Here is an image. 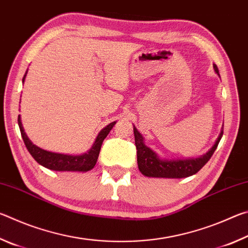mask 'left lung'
Here are the masks:
<instances>
[{
    "instance_id": "left-lung-1",
    "label": "left lung",
    "mask_w": 248,
    "mask_h": 248,
    "mask_svg": "<svg viewBox=\"0 0 248 248\" xmlns=\"http://www.w3.org/2000/svg\"><path fill=\"white\" fill-rule=\"evenodd\" d=\"M213 69L220 77L219 70H217L216 64H213ZM133 132L137 146V161L139 170L146 177L155 178H185L198 173L211 158L222 136H223V129H222L212 148L207 153L200 155L198 157L162 158L158 156V154L155 151L145 145L144 138L142 137V134L138 131V129L134 125Z\"/></svg>"
}]
</instances>
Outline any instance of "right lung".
<instances>
[{"label":"right lung","instance_id":"right-lung-1","mask_svg":"<svg viewBox=\"0 0 248 248\" xmlns=\"http://www.w3.org/2000/svg\"><path fill=\"white\" fill-rule=\"evenodd\" d=\"M26 75L27 71L23 78V83L25 82ZM117 121L110 123L107 124L106 127L100 130L98 136L96 137L94 144L92 145V148L87 151V152L78 155H73L50 152V151L44 150L39 148V146L33 144L32 142L29 140V138L27 137V134L23 128L22 120H20V115L18 116L19 130L20 133H22V138L28 152L31 153V156L35 158V161L38 163V164L48 170L57 171H82V173H84V171H89L92 169H94L96 162H97L103 141L105 138L108 136V133L110 132V130L114 127Z\"/></svg>","mask_w":248,"mask_h":248}]
</instances>
